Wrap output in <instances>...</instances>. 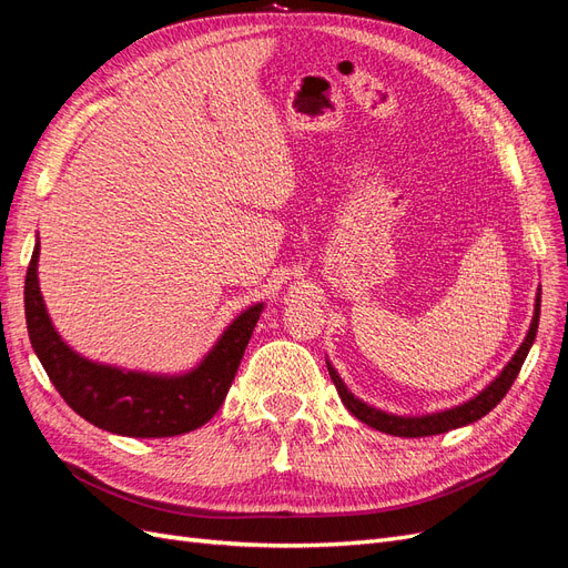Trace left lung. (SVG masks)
<instances>
[{
  "label": "left lung",
  "mask_w": 568,
  "mask_h": 568,
  "mask_svg": "<svg viewBox=\"0 0 568 568\" xmlns=\"http://www.w3.org/2000/svg\"><path fill=\"white\" fill-rule=\"evenodd\" d=\"M538 322H540V288L536 296V311H532V320L528 326V334L524 338V343L519 346V351L514 353V357L505 365V369L495 376V379L480 390L478 395H474L471 400L455 405L450 409H440V412H432V415H422V417H403V415H390V412H384L374 405H367L365 400H359L357 395H353L348 390V386L343 384V379L338 376V372L334 369V365L326 359V369H329L332 382L341 395L343 405L351 409V415H355L359 422L376 428V432H384L390 436H403V438H422V436H436V434H445L453 432V428L467 426L478 422L480 417H486L488 412L500 403L507 390L511 388L514 379L524 365V359L536 341L538 334Z\"/></svg>",
  "instance_id": "left-lung-1"
}]
</instances>
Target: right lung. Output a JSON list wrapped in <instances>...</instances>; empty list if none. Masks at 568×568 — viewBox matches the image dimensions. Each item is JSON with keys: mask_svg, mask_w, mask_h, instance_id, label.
<instances>
[{"mask_svg": "<svg viewBox=\"0 0 568 568\" xmlns=\"http://www.w3.org/2000/svg\"><path fill=\"white\" fill-rule=\"evenodd\" d=\"M38 261L40 242L26 274L28 336L51 384L82 419L118 436L168 438L194 432L225 403L265 303L236 315L194 369L184 374L120 369L92 363L59 336L44 307Z\"/></svg>", "mask_w": 568, "mask_h": 568, "instance_id": "add662e5", "label": "right lung"}]
</instances>
